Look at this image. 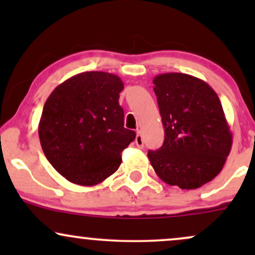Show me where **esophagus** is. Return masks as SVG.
Masks as SVG:
<instances>
[{"instance_id":"1","label":"esophagus","mask_w":255,"mask_h":255,"mask_svg":"<svg viewBox=\"0 0 255 255\" xmlns=\"http://www.w3.org/2000/svg\"><path fill=\"white\" fill-rule=\"evenodd\" d=\"M135 144L137 147L142 148V146H144V140H142V136H141V131L139 129L136 130V136H135Z\"/></svg>"}]
</instances>
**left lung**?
<instances>
[{"mask_svg": "<svg viewBox=\"0 0 255 255\" xmlns=\"http://www.w3.org/2000/svg\"><path fill=\"white\" fill-rule=\"evenodd\" d=\"M164 142L147 157L158 177L170 186L197 189L225 164L233 134L217 93L201 79L165 73L153 79Z\"/></svg>", "mask_w": 255, "mask_h": 255, "instance_id": "left-lung-1", "label": "left lung"}]
</instances>
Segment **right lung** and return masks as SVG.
Listing matches in <instances>:
<instances>
[{"label": "right lung", "mask_w": 255, "mask_h": 255, "mask_svg": "<svg viewBox=\"0 0 255 255\" xmlns=\"http://www.w3.org/2000/svg\"><path fill=\"white\" fill-rule=\"evenodd\" d=\"M124 83L118 75L85 72L67 79L44 104L38 126L46 159L63 177L95 186L122 162V151L135 139L125 128L120 107Z\"/></svg>", "instance_id": "obj_1"}]
</instances>
